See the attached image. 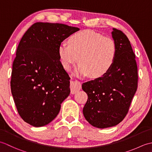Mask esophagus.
Wrapping results in <instances>:
<instances>
[{
	"label": "esophagus",
	"mask_w": 152,
	"mask_h": 152,
	"mask_svg": "<svg viewBox=\"0 0 152 152\" xmlns=\"http://www.w3.org/2000/svg\"><path fill=\"white\" fill-rule=\"evenodd\" d=\"M81 88L82 86L80 83L73 81L70 82V91L72 94H75L76 93L78 92Z\"/></svg>",
	"instance_id": "obj_1"
}]
</instances>
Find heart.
<instances>
[{
	"label": "heart",
	"mask_w": 152,
	"mask_h": 152,
	"mask_svg": "<svg viewBox=\"0 0 152 152\" xmlns=\"http://www.w3.org/2000/svg\"><path fill=\"white\" fill-rule=\"evenodd\" d=\"M60 61L66 70L78 60L76 75H88L98 78L107 74L114 64L117 46L114 40L93 30L73 34L69 44L63 42L58 48Z\"/></svg>",
	"instance_id": "heart-1"
}]
</instances>
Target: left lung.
<instances>
[{
	"instance_id": "1",
	"label": "left lung",
	"mask_w": 152,
	"mask_h": 152,
	"mask_svg": "<svg viewBox=\"0 0 152 152\" xmlns=\"http://www.w3.org/2000/svg\"><path fill=\"white\" fill-rule=\"evenodd\" d=\"M112 37L117 46L114 65L104 76L82 84L88 96L83 115L93 127L100 129L122 121L138 86L137 65L129 40L122 31L114 28Z\"/></svg>"
}]
</instances>
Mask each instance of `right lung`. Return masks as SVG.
Segmentation results:
<instances>
[{"mask_svg":"<svg viewBox=\"0 0 152 152\" xmlns=\"http://www.w3.org/2000/svg\"><path fill=\"white\" fill-rule=\"evenodd\" d=\"M78 27L37 22L26 31L12 65L11 91L19 115L39 127L52 121L69 95V74L61 64L58 48Z\"/></svg>","mask_w":152,"mask_h":152,"instance_id":"right-lung-1","label":"right lung"}]
</instances>
